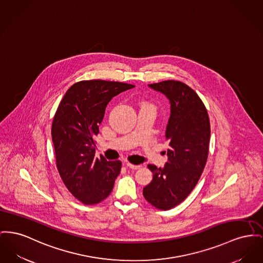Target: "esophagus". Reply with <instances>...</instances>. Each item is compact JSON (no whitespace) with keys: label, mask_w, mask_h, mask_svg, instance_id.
Segmentation results:
<instances>
[{"label":"esophagus","mask_w":263,"mask_h":263,"mask_svg":"<svg viewBox=\"0 0 263 263\" xmlns=\"http://www.w3.org/2000/svg\"><path fill=\"white\" fill-rule=\"evenodd\" d=\"M126 166H127L128 168H130V169H133V170L139 169L140 167H141V165H133V164H131V163H127Z\"/></svg>","instance_id":"34e87169"}]
</instances>
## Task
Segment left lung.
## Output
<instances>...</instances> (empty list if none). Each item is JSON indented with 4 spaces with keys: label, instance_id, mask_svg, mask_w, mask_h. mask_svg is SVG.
<instances>
[{
    "label": "left lung",
    "instance_id": "1",
    "mask_svg": "<svg viewBox=\"0 0 263 263\" xmlns=\"http://www.w3.org/2000/svg\"><path fill=\"white\" fill-rule=\"evenodd\" d=\"M148 86L169 100L165 133L169 149L163 168L148 165L153 180L143 189V196L155 208L167 211L184 201L199 182L209 154L211 126L201 98L185 83L166 80Z\"/></svg>",
    "mask_w": 263,
    "mask_h": 263
}]
</instances>
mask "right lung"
Instances as JSON below:
<instances>
[{
    "instance_id": "obj_1",
    "label": "right lung",
    "mask_w": 263,
    "mask_h": 263,
    "mask_svg": "<svg viewBox=\"0 0 263 263\" xmlns=\"http://www.w3.org/2000/svg\"><path fill=\"white\" fill-rule=\"evenodd\" d=\"M134 85L105 80L74 83L64 94L51 126L57 167L62 182L78 201L105 200L120 174V161L95 158L99 124L110 100Z\"/></svg>"
}]
</instances>
